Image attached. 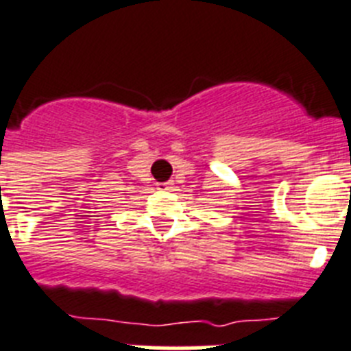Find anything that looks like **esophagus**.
Here are the masks:
<instances>
[{
    "label": "esophagus",
    "mask_w": 351,
    "mask_h": 351,
    "mask_svg": "<svg viewBox=\"0 0 351 351\" xmlns=\"http://www.w3.org/2000/svg\"><path fill=\"white\" fill-rule=\"evenodd\" d=\"M157 189L158 191H171L173 182H160V184H157Z\"/></svg>",
    "instance_id": "obj_1"
}]
</instances>
